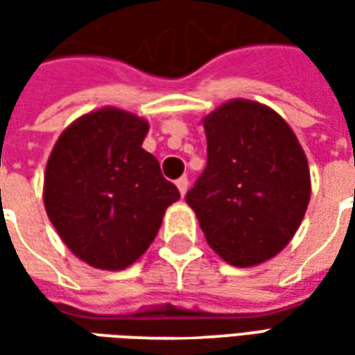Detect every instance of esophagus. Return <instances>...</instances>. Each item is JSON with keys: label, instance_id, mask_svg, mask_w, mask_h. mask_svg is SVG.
Returning <instances> with one entry per match:
<instances>
[{"label": "esophagus", "instance_id": "obj_1", "mask_svg": "<svg viewBox=\"0 0 355 355\" xmlns=\"http://www.w3.org/2000/svg\"><path fill=\"white\" fill-rule=\"evenodd\" d=\"M188 186H190V182H188V178L186 177H180L177 180V188H178V192H180V196H186V192H188Z\"/></svg>", "mask_w": 355, "mask_h": 355}]
</instances>
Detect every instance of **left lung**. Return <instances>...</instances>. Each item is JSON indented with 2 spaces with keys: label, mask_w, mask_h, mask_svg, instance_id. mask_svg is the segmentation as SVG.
<instances>
[{
  "label": "left lung",
  "mask_w": 355,
  "mask_h": 355,
  "mask_svg": "<svg viewBox=\"0 0 355 355\" xmlns=\"http://www.w3.org/2000/svg\"><path fill=\"white\" fill-rule=\"evenodd\" d=\"M207 167L186 193L220 259L249 268L285 249L310 203V169L297 135L261 102L234 98L203 117Z\"/></svg>",
  "instance_id": "obj_1"
}]
</instances>
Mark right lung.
I'll use <instances>...</instances> for the list:
<instances>
[{
    "mask_svg": "<svg viewBox=\"0 0 355 355\" xmlns=\"http://www.w3.org/2000/svg\"><path fill=\"white\" fill-rule=\"evenodd\" d=\"M148 129L144 117L104 106L78 117L53 146L45 211L66 247L89 266L125 270L139 261L180 198L142 148Z\"/></svg>",
    "mask_w": 355,
    "mask_h": 355,
    "instance_id": "right-lung-1",
    "label": "right lung"
}]
</instances>
